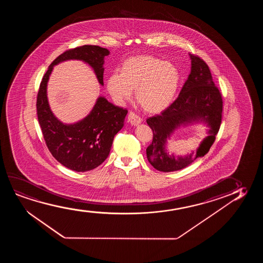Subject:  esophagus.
Returning a JSON list of instances; mask_svg holds the SVG:
<instances>
[{"instance_id": "obj_1", "label": "esophagus", "mask_w": 263, "mask_h": 263, "mask_svg": "<svg viewBox=\"0 0 263 263\" xmlns=\"http://www.w3.org/2000/svg\"><path fill=\"white\" fill-rule=\"evenodd\" d=\"M127 119H128V122H129L132 126H137V125H139L141 121H142L140 117L137 115L136 113H134V112H130L129 114H128V117H127Z\"/></svg>"}]
</instances>
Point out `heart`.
<instances>
[{
  "mask_svg": "<svg viewBox=\"0 0 263 263\" xmlns=\"http://www.w3.org/2000/svg\"><path fill=\"white\" fill-rule=\"evenodd\" d=\"M180 83L179 69L169 62L149 54L127 58L107 79V90L112 99L123 104L132 97L149 113H159L175 100Z\"/></svg>",
  "mask_w": 263,
  "mask_h": 263,
  "instance_id": "b5f03b06",
  "label": "heart"
}]
</instances>
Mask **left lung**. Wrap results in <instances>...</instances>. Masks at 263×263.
I'll list each match as a JSON object with an SVG mask.
<instances>
[{
    "label": "left lung",
    "mask_w": 263,
    "mask_h": 263,
    "mask_svg": "<svg viewBox=\"0 0 263 263\" xmlns=\"http://www.w3.org/2000/svg\"><path fill=\"white\" fill-rule=\"evenodd\" d=\"M191 72L180 90L179 97L161 115L149 118L153 130L152 144L146 148L148 162L160 172L169 173L183 169L198 157L209 153L219 131L223 100L213 82L209 65L198 55L190 54ZM204 122L209 126V136L202 142L196 153L175 158L165 151L166 139L178 127L187 123Z\"/></svg>",
    "instance_id": "8db88e82"
}]
</instances>
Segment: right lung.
Listing matches in <instances>:
<instances>
[{"label": "right lung", "instance_id": "add662e5", "mask_svg": "<svg viewBox=\"0 0 263 263\" xmlns=\"http://www.w3.org/2000/svg\"><path fill=\"white\" fill-rule=\"evenodd\" d=\"M107 48L85 45L65 51L52 62L40 83L36 97V112L47 148L58 162L76 172H88L107 159L112 142L124 126L126 108L98 98L89 115L78 122L64 124L51 111L47 96V82L54 65L67 60H82L93 69L103 85L104 58Z\"/></svg>", "mask_w": 263, "mask_h": 263}]
</instances>
